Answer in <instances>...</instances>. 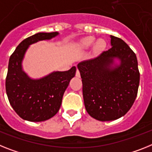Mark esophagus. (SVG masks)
Masks as SVG:
<instances>
[{"label":"esophagus","mask_w":152,"mask_h":152,"mask_svg":"<svg viewBox=\"0 0 152 152\" xmlns=\"http://www.w3.org/2000/svg\"><path fill=\"white\" fill-rule=\"evenodd\" d=\"M76 77H80V71H79V69H76Z\"/></svg>","instance_id":"esophagus-1"}]
</instances>
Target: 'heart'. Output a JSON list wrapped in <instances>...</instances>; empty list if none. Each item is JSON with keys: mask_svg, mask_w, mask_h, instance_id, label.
<instances>
[{"mask_svg": "<svg viewBox=\"0 0 152 152\" xmlns=\"http://www.w3.org/2000/svg\"><path fill=\"white\" fill-rule=\"evenodd\" d=\"M95 38L93 36H88L83 39L80 42V46L82 48H89L92 45L94 44ZM106 46V42L104 39H98L94 44V50L96 52H101Z\"/></svg>", "mask_w": 152, "mask_h": 152, "instance_id": "heart-1", "label": "heart"}]
</instances>
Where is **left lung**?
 <instances>
[{"mask_svg": "<svg viewBox=\"0 0 152 152\" xmlns=\"http://www.w3.org/2000/svg\"><path fill=\"white\" fill-rule=\"evenodd\" d=\"M110 39V49L77 65L86 111L100 121L125 115L136 99L140 82L134 52L122 39L113 35Z\"/></svg>", "mask_w": 152, "mask_h": 152, "instance_id": "8db88e82", "label": "left lung"}]
</instances>
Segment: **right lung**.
I'll use <instances>...</instances> for the list:
<instances>
[{
	"mask_svg": "<svg viewBox=\"0 0 152 152\" xmlns=\"http://www.w3.org/2000/svg\"><path fill=\"white\" fill-rule=\"evenodd\" d=\"M58 35L55 31L31 35L18 45L9 58L5 83L7 98L18 115L28 121H44L56 114L66 88L76 74V66H72L68 71H56L34 80L23 71L22 60L29 45Z\"/></svg>",
	"mask_w": 152,
	"mask_h": 152,
	"instance_id": "right-lung-1",
	"label": "right lung"
}]
</instances>
